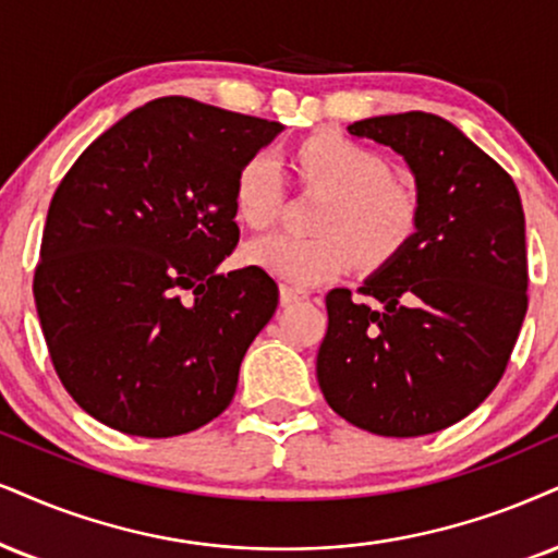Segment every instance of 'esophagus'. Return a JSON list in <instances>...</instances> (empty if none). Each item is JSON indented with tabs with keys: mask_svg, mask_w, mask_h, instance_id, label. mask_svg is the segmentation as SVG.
<instances>
[{
	"mask_svg": "<svg viewBox=\"0 0 558 558\" xmlns=\"http://www.w3.org/2000/svg\"><path fill=\"white\" fill-rule=\"evenodd\" d=\"M279 300H281V305H294V302L307 300V292L298 290V287L281 284V287H279Z\"/></svg>",
	"mask_w": 558,
	"mask_h": 558,
	"instance_id": "1",
	"label": "esophagus"
}]
</instances>
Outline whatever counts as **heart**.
Segmentation results:
<instances>
[{
  "mask_svg": "<svg viewBox=\"0 0 558 558\" xmlns=\"http://www.w3.org/2000/svg\"><path fill=\"white\" fill-rule=\"evenodd\" d=\"M298 170L307 183L326 191L315 230L318 238L284 232L251 240L243 247L247 266L260 268L287 284L315 287L343 277L354 266L383 264L409 243L416 227V198L390 181L388 165L360 144L339 136H318L302 144ZM281 202V165L268 149L251 155L235 178L238 217L251 227L274 222Z\"/></svg>",
  "mask_w": 558,
  "mask_h": 558,
  "instance_id": "1",
  "label": "heart"
}]
</instances>
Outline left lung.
Instances as JSON below:
<instances>
[{
  "label": "left lung",
  "mask_w": 558,
  "mask_h": 558,
  "mask_svg": "<svg viewBox=\"0 0 558 558\" xmlns=\"http://www.w3.org/2000/svg\"><path fill=\"white\" fill-rule=\"evenodd\" d=\"M416 185V227L352 292L326 294L318 383L349 424L422 437L460 422L497 388L527 311L525 215L512 178L439 116L354 121Z\"/></svg>",
  "instance_id": "obj_1"
}]
</instances>
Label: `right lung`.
<instances>
[{
    "label": "right lung",
    "instance_id": "1",
    "mask_svg": "<svg viewBox=\"0 0 558 558\" xmlns=\"http://www.w3.org/2000/svg\"><path fill=\"white\" fill-rule=\"evenodd\" d=\"M281 123L160 98L100 134L59 183L33 279L59 380L134 437L222 414L277 311L260 268L219 274L238 245L235 178Z\"/></svg>",
    "mask_w": 558,
    "mask_h": 558
}]
</instances>
